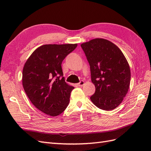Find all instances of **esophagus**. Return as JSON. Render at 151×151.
I'll use <instances>...</instances> for the list:
<instances>
[{
  "instance_id": "esophagus-1",
  "label": "esophagus",
  "mask_w": 151,
  "mask_h": 151,
  "mask_svg": "<svg viewBox=\"0 0 151 151\" xmlns=\"http://www.w3.org/2000/svg\"><path fill=\"white\" fill-rule=\"evenodd\" d=\"M84 84V81H81L78 84V85L79 86H83Z\"/></svg>"
}]
</instances>
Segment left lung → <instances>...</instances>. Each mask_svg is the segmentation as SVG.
<instances>
[{
	"label": "left lung",
	"instance_id": "8db88e82",
	"mask_svg": "<svg viewBox=\"0 0 151 151\" xmlns=\"http://www.w3.org/2000/svg\"><path fill=\"white\" fill-rule=\"evenodd\" d=\"M89 62L91 78L95 92L90 97L93 104L106 111L121 104L129 88L131 70L119 48L103 38H95L81 43Z\"/></svg>",
	"mask_w": 151,
	"mask_h": 151
}]
</instances>
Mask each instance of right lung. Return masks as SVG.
Masks as SVG:
<instances>
[{"label": "right lung", "instance_id": "right-lung-1", "mask_svg": "<svg viewBox=\"0 0 151 151\" xmlns=\"http://www.w3.org/2000/svg\"><path fill=\"white\" fill-rule=\"evenodd\" d=\"M77 46L78 43L42 45L31 54L24 66L25 92L32 104L48 115H59L69 104L74 88L65 82L61 63Z\"/></svg>", "mask_w": 151, "mask_h": 151}]
</instances>
